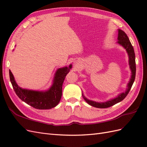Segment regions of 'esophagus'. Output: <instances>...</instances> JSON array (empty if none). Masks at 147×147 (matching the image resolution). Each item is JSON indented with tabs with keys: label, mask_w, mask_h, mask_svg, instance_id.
<instances>
[{
	"label": "esophagus",
	"mask_w": 147,
	"mask_h": 147,
	"mask_svg": "<svg viewBox=\"0 0 147 147\" xmlns=\"http://www.w3.org/2000/svg\"><path fill=\"white\" fill-rule=\"evenodd\" d=\"M74 65H75V66L77 65V62H75V63H74Z\"/></svg>",
	"instance_id": "1"
}]
</instances>
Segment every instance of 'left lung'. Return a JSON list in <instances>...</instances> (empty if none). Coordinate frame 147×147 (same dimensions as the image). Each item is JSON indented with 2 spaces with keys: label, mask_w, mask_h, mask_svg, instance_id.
Masks as SVG:
<instances>
[{
  "label": "left lung",
  "mask_w": 147,
  "mask_h": 147,
  "mask_svg": "<svg viewBox=\"0 0 147 147\" xmlns=\"http://www.w3.org/2000/svg\"><path fill=\"white\" fill-rule=\"evenodd\" d=\"M118 41L117 42V43L125 49L129 56V67L131 70V76L130 80L127 84V88L125 92L121 93V94H118L117 97H115V98H113V99H111L106 102H98L93 101L91 100H89L84 96L83 93L82 92V94L84 100H85L89 105H90L92 107H94L100 108V109L108 108V107H112L115 104L118 103L119 102L122 101L128 94V93L129 92L133 83L134 82L135 78H136V57H135L134 48H133L132 44L126 34L121 29H118Z\"/></svg>",
  "instance_id": "8db88e82"
}]
</instances>
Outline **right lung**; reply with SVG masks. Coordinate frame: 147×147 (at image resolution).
<instances>
[{
  "instance_id": "obj_1",
  "label": "right lung",
  "mask_w": 147,
  "mask_h": 147,
  "mask_svg": "<svg viewBox=\"0 0 147 147\" xmlns=\"http://www.w3.org/2000/svg\"><path fill=\"white\" fill-rule=\"evenodd\" d=\"M72 67V64H70L69 67L65 66L57 69L55 74L52 85L45 91L30 90L20 87L15 80L10 70H9L10 79L13 90L21 100L35 109H51L59 104L62 96L63 82Z\"/></svg>"
}]
</instances>
